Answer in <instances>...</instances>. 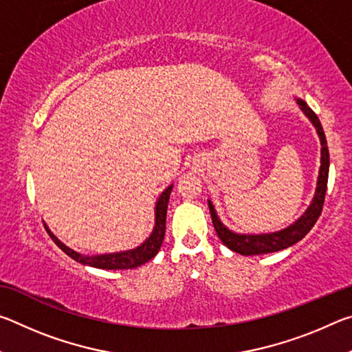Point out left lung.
Listing matches in <instances>:
<instances>
[{"label": "left lung", "instance_id": "left-lung-1", "mask_svg": "<svg viewBox=\"0 0 352 352\" xmlns=\"http://www.w3.org/2000/svg\"><path fill=\"white\" fill-rule=\"evenodd\" d=\"M296 102L300 104L301 110L305 111V115L311 119L314 127L317 129V133L320 136V142H321V166L318 172L317 189H315L312 204L307 208L306 212L296 220V222L287 226V228L276 231V233L237 234V233H233V231H230L222 222H220L216 214V210H214V206L211 204V200H208L212 225L219 236V239L222 241L223 245H226L230 250H233V252L239 254H243V256L265 254V253L279 252V250H284L290 245H294V243L301 241L302 237L312 230V226L318 220L321 211H323L324 195H326V188H327V175H329V148H327L326 136L323 132V127H321L318 116L315 115L311 107H309L305 100L296 99Z\"/></svg>", "mask_w": 352, "mask_h": 352}]
</instances>
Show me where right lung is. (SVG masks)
<instances>
[{"label": "right lung", "mask_w": 352, "mask_h": 352, "mask_svg": "<svg viewBox=\"0 0 352 352\" xmlns=\"http://www.w3.org/2000/svg\"><path fill=\"white\" fill-rule=\"evenodd\" d=\"M172 186H174V184H170L168 189L163 190V194L160 195V199L157 201V206H155V228L152 231V234L148 236L140 247H136L133 250H127V252H119V253H110V254L85 256L74 252V250H71L69 247L65 245L63 242L58 241L57 237L51 233L47 226H46V231L50 233L51 239L56 242V245L60 248L62 252H65L69 258L80 262L83 265L96 267V269H104V270L136 269V267L146 264L147 261L155 258L160 247H162L164 233H166V212H168V204L172 192Z\"/></svg>", "instance_id": "right-lung-1"}]
</instances>
